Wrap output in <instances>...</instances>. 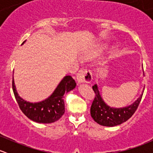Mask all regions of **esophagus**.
<instances>
[{
    "instance_id": "34e87169",
    "label": "esophagus",
    "mask_w": 153,
    "mask_h": 153,
    "mask_svg": "<svg viewBox=\"0 0 153 153\" xmlns=\"http://www.w3.org/2000/svg\"><path fill=\"white\" fill-rule=\"evenodd\" d=\"M92 79V72L88 69H84L79 71L77 75V80L78 83H90Z\"/></svg>"
}]
</instances>
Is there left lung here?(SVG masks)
Here are the masks:
<instances>
[{"label": "left lung", "instance_id": "8db88e82", "mask_svg": "<svg viewBox=\"0 0 153 153\" xmlns=\"http://www.w3.org/2000/svg\"><path fill=\"white\" fill-rule=\"evenodd\" d=\"M95 93L93 101L90 108L91 116L95 122L105 126H114L127 121L138 109L142 95L130 106L123 108L110 107L104 103L98 91V86H92Z\"/></svg>", "mask_w": 153, "mask_h": 153}]
</instances>
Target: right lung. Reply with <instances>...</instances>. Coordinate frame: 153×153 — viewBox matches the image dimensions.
<instances>
[{"label":"right lung","mask_w":153,"mask_h":153,"mask_svg":"<svg viewBox=\"0 0 153 153\" xmlns=\"http://www.w3.org/2000/svg\"><path fill=\"white\" fill-rule=\"evenodd\" d=\"M24 42H23L24 44ZM76 86L75 80L67 75L60 82L53 93L47 99L38 103H29L20 98L15 89L12 78V89L17 103L23 113L32 121L37 123L49 124L57 121L65 112L64 95Z\"/></svg>","instance_id":"right-lung-1"}]
</instances>
